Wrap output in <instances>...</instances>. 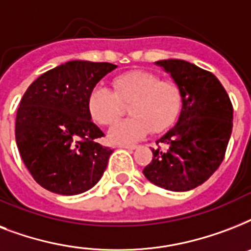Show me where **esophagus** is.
Returning a JSON list of instances; mask_svg holds the SVG:
<instances>
[{"mask_svg":"<svg viewBox=\"0 0 251 251\" xmlns=\"http://www.w3.org/2000/svg\"><path fill=\"white\" fill-rule=\"evenodd\" d=\"M118 147H120V149H126V150H135V149H137V146H134V145H131V146H129V145H118Z\"/></svg>","mask_w":251,"mask_h":251,"instance_id":"1","label":"esophagus"}]
</instances>
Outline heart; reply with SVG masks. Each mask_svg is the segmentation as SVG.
<instances>
[{
	"mask_svg": "<svg viewBox=\"0 0 251 251\" xmlns=\"http://www.w3.org/2000/svg\"><path fill=\"white\" fill-rule=\"evenodd\" d=\"M131 102L125 121L110 126L108 135L117 143H133L152 130L161 133L171 127L182 109L183 96L179 86L172 80H161L149 72L126 73L114 79V91L98 84L87 100L91 118L100 125L113 124L121 113V101Z\"/></svg>",
	"mask_w": 251,
	"mask_h": 251,
	"instance_id": "heart-1",
	"label": "heart"
}]
</instances>
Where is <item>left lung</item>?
<instances>
[{"mask_svg": "<svg viewBox=\"0 0 251 251\" xmlns=\"http://www.w3.org/2000/svg\"><path fill=\"white\" fill-rule=\"evenodd\" d=\"M182 91L178 121L156 142L152 161L143 169L150 182L171 191H187L214 175L226 155L233 126V108L212 73L183 60L155 62Z\"/></svg>", "mask_w": 251, "mask_h": 251, "instance_id": "1", "label": "left lung"}]
</instances>
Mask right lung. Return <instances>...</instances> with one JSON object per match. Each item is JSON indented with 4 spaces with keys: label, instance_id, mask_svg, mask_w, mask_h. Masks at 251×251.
Instances as JSON below:
<instances>
[{
    "label": "right lung",
    "instance_id": "obj_1",
    "mask_svg": "<svg viewBox=\"0 0 251 251\" xmlns=\"http://www.w3.org/2000/svg\"><path fill=\"white\" fill-rule=\"evenodd\" d=\"M117 65L69 61L27 88L15 120L21 157L40 186L61 195L90 190L101 178L112 150L88 112V95Z\"/></svg>",
    "mask_w": 251,
    "mask_h": 251
}]
</instances>
